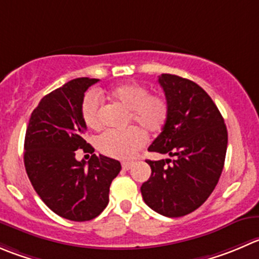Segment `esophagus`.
<instances>
[{
    "label": "esophagus",
    "instance_id": "esophagus-1",
    "mask_svg": "<svg viewBox=\"0 0 259 259\" xmlns=\"http://www.w3.org/2000/svg\"><path fill=\"white\" fill-rule=\"evenodd\" d=\"M122 169L127 170L133 167V162H122Z\"/></svg>",
    "mask_w": 259,
    "mask_h": 259
}]
</instances>
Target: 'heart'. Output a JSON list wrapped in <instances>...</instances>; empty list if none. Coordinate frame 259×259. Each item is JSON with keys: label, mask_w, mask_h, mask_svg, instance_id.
Returning a JSON list of instances; mask_svg holds the SVG:
<instances>
[{"label": "heart", "mask_w": 259, "mask_h": 259, "mask_svg": "<svg viewBox=\"0 0 259 259\" xmlns=\"http://www.w3.org/2000/svg\"><path fill=\"white\" fill-rule=\"evenodd\" d=\"M112 101L129 110V121L148 133H158L164 127L169 115V105L160 95H149V90L139 83H125L109 92ZM81 114L84 124L99 129L102 124V102L96 92H87L82 100ZM145 144V134L139 127L126 130H106L97 139L102 154L116 159H129Z\"/></svg>", "instance_id": "obj_1"}]
</instances>
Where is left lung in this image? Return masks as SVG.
Returning a JSON list of instances; mask_svg holds the SVG:
<instances>
[{
	"instance_id": "8db88e82",
	"label": "left lung",
	"mask_w": 259,
	"mask_h": 259,
	"mask_svg": "<svg viewBox=\"0 0 259 259\" xmlns=\"http://www.w3.org/2000/svg\"><path fill=\"white\" fill-rule=\"evenodd\" d=\"M158 82L169 115L148 150L173 159H147L152 175L140 191L150 209L180 218L199 209L219 182L228 132L219 109L199 84L175 74H162Z\"/></svg>"
}]
</instances>
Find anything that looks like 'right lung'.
<instances>
[{"mask_svg": "<svg viewBox=\"0 0 259 259\" xmlns=\"http://www.w3.org/2000/svg\"><path fill=\"white\" fill-rule=\"evenodd\" d=\"M96 78L72 79L40 100L25 135L27 177L44 204L59 217L87 222L109 204L110 185L119 175V160L92 154L89 163L76 159V150L95 152L83 139L86 124L81 105Z\"/></svg>", "mask_w": 259, "mask_h": 259, "instance_id": "right-lung-1", "label": "right lung"}]
</instances>
